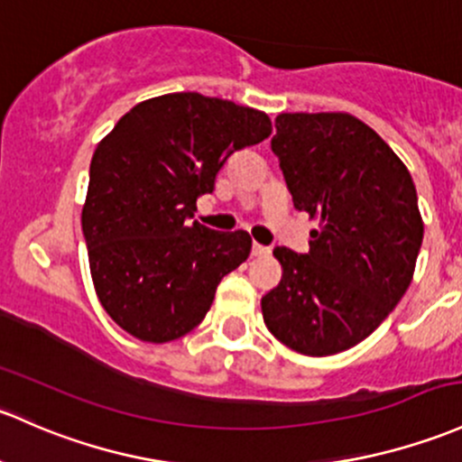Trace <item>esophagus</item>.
I'll return each mask as SVG.
<instances>
[{
	"label": "esophagus",
	"mask_w": 462,
	"mask_h": 462,
	"mask_svg": "<svg viewBox=\"0 0 462 462\" xmlns=\"http://www.w3.org/2000/svg\"><path fill=\"white\" fill-rule=\"evenodd\" d=\"M268 254H270V247L259 245V244L252 245V256H268Z\"/></svg>",
	"instance_id": "obj_1"
}]
</instances>
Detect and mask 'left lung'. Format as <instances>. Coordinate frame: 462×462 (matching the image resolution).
<instances>
[{
    "label": "left lung",
    "mask_w": 462,
    "mask_h": 462,
    "mask_svg": "<svg viewBox=\"0 0 462 462\" xmlns=\"http://www.w3.org/2000/svg\"><path fill=\"white\" fill-rule=\"evenodd\" d=\"M272 150L296 210L317 218L308 254L274 247L281 283L261 299L283 346L329 356L367 338L414 276L423 217L410 170L347 113H283Z\"/></svg>",
    "instance_id": "1"
}]
</instances>
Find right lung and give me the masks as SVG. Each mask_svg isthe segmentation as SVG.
I'll return each mask as SVG.
<instances>
[{
    "label": "right lung",
    "instance_id": "obj_1",
    "mask_svg": "<svg viewBox=\"0 0 462 462\" xmlns=\"http://www.w3.org/2000/svg\"><path fill=\"white\" fill-rule=\"evenodd\" d=\"M270 116L199 92L134 106L101 139L81 210L90 276L108 317L145 343L181 338L201 323L217 285L252 250L244 230L199 221L232 152L261 143Z\"/></svg>",
    "mask_w": 462,
    "mask_h": 462
}]
</instances>
